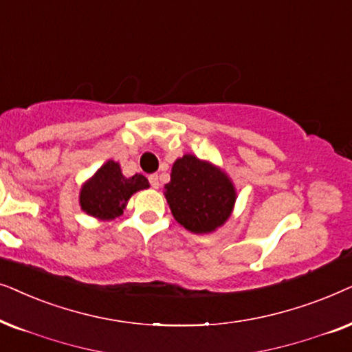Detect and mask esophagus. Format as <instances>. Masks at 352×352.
I'll return each instance as SVG.
<instances>
[{
  "label": "esophagus",
  "mask_w": 352,
  "mask_h": 352,
  "mask_svg": "<svg viewBox=\"0 0 352 352\" xmlns=\"http://www.w3.org/2000/svg\"><path fill=\"white\" fill-rule=\"evenodd\" d=\"M148 179H149V184H151L153 188L157 190V188H159V177L156 175V173H153V175H149Z\"/></svg>",
  "instance_id": "obj_1"
}]
</instances>
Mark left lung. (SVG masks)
<instances>
[{"label": "left lung", "mask_w": 352, "mask_h": 352, "mask_svg": "<svg viewBox=\"0 0 352 352\" xmlns=\"http://www.w3.org/2000/svg\"><path fill=\"white\" fill-rule=\"evenodd\" d=\"M164 196L173 219L199 235L222 227L238 198L235 184L223 168L190 153L173 162Z\"/></svg>", "instance_id": "obj_1"}]
</instances>
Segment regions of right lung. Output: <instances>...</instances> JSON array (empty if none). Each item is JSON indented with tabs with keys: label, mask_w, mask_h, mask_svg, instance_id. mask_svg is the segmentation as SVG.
Here are the masks:
<instances>
[{
	"label": "right lung",
	"mask_w": 352,
	"mask_h": 352,
	"mask_svg": "<svg viewBox=\"0 0 352 352\" xmlns=\"http://www.w3.org/2000/svg\"><path fill=\"white\" fill-rule=\"evenodd\" d=\"M149 188V182L142 173L125 177L120 164L106 161L82 185L78 203L83 212L98 220H114L124 214L129 199L140 190Z\"/></svg>",
	"instance_id": "right-lung-1"
}]
</instances>
